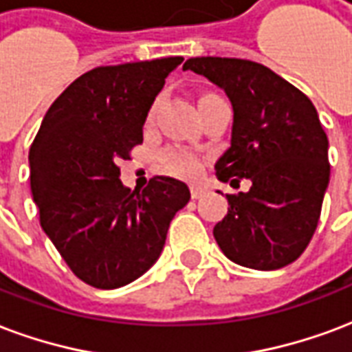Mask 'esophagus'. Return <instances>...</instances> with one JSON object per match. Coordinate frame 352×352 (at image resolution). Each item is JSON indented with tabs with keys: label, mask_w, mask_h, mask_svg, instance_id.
<instances>
[{
	"label": "esophagus",
	"mask_w": 352,
	"mask_h": 352,
	"mask_svg": "<svg viewBox=\"0 0 352 352\" xmlns=\"http://www.w3.org/2000/svg\"><path fill=\"white\" fill-rule=\"evenodd\" d=\"M206 195V189L202 186H191V197L193 199H201V197H204Z\"/></svg>",
	"instance_id": "34e87169"
}]
</instances>
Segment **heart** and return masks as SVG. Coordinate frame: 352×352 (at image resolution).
I'll return each mask as SVG.
<instances>
[{
    "label": "heart",
    "instance_id": "obj_1",
    "mask_svg": "<svg viewBox=\"0 0 352 352\" xmlns=\"http://www.w3.org/2000/svg\"><path fill=\"white\" fill-rule=\"evenodd\" d=\"M153 114V110H151ZM161 166L163 170L178 178H197L202 173V166H204V159L186 148H168L163 151L161 155Z\"/></svg>",
    "mask_w": 352,
    "mask_h": 352
}]
</instances>
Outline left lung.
<instances>
[{
  "instance_id": "1",
  "label": "left lung",
  "mask_w": 352,
  "mask_h": 352,
  "mask_svg": "<svg viewBox=\"0 0 352 352\" xmlns=\"http://www.w3.org/2000/svg\"><path fill=\"white\" fill-rule=\"evenodd\" d=\"M184 71L225 89L234 110L230 148L215 176L248 193L227 195L229 212L215 242L236 264L278 270L304 253L320 217L330 179L328 137L313 102L261 63L238 58H189Z\"/></svg>"
}]
</instances>
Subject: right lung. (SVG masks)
Instances as JSON below:
<instances>
[{"label": "right lung", "instance_id": "1", "mask_svg": "<svg viewBox=\"0 0 352 352\" xmlns=\"http://www.w3.org/2000/svg\"><path fill=\"white\" fill-rule=\"evenodd\" d=\"M182 56L95 67L52 102L30 148L39 221L73 274L118 289L157 261L166 230L191 195L184 182L153 176L142 193L120 179L122 159L142 144V125Z\"/></svg>", "mask_w": 352, "mask_h": 352}]
</instances>
